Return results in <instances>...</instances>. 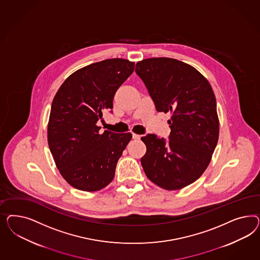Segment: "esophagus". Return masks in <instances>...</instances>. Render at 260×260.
Segmentation results:
<instances>
[{
  "label": "esophagus",
  "mask_w": 260,
  "mask_h": 260,
  "mask_svg": "<svg viewBox=\"0 0 260 260\" xmlns=\"http://www.w3.org/2000/svg\"><path fill=\"white\" fill-rule=\"evenodd\" d=\"M140 135H138V134H133V139H134V140H139L140 139Z\"/></svg>",
  "instance_id": "obj_1"
}]
</instances>
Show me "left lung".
I'll use <instances>...</instances> for the list:
<instances>
[{
  "label": "left lung",
  "instance_id": "8db88e82",
  "mask_svg": "<svg viewBox=\"0 0 260 260\" xmlns=\"http://www.w3.org/2000/svg\"><path fill=\"white\" fill-rule=\"evenodd\" d=\"M159 112H171L169 141L147 134L144 172L160 188L179 189L197 181L211 162L219 135L216 100L208 80L188 63L150 58L136 63Z\"/></svg>",
  "mask_w": 260,
  "mask_h": 260
}]
</instances>
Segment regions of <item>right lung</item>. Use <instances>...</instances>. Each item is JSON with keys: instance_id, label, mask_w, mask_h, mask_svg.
Returning a JSON list of instances; mask_svg holds the SVG:
<instances>
[{"instance_id": "add662e5", "label": "right lung", "mask_w": 260, "mask_h": 260, "mask_svg": "<svg viewBox=\"0 0 260 260\" xmlns=\"http://www.w3.org/2000/svg\"><path fill=\"white\" fill-rule=\"evenodd\" d=\"M134 71V62L107 59L75 71L51 104L47 142L64 180L75 189L95 191L112 181L133 135L105 131L96 124L113 108L119 87ZM111 112V110H110Z\"/></svg>"}]
</instances>
